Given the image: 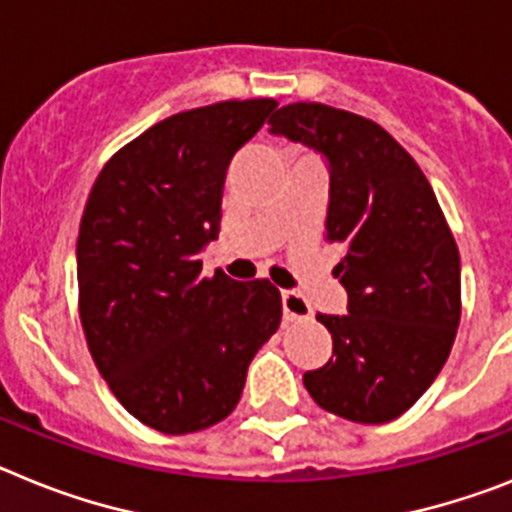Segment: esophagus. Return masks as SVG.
Returning a JSON list of instances; mask_svg holds the SVG:
<instances>
[{
    "label": "esophagus",
    "instance_id": "34e87169",
    "mask_svg": "<svg viewBox=\"0 0 512 512\" xmlns=\"http://www.w3.org/2000/svg\"><path fill=\"white\" fill-rule=\"evenodd\" d=\"M281 301H283V317H286L288 322H293V319H306L311 314L309 304H306V299L301 296V293L283 291Z\"/></svg>",
    "mask_w": 512,
    "mask_h": 512
}]
</instances>
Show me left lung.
<instances>
[{
    "label": "left lung",
    "mask_w": 512,
    "mask_h": 512,
    "mask_svg": "<svg viewBox=\"0 0 512 512\" xmlns=\"http://www.w3.org/2000/svg\"><path fill=\"white\" fill-rule=\"evenodd\" d=\"M270 133L327 159V239L348 314H317L332 358L304 373L311 399L345 420H397L441 373L461 319V260L428 177L379 123L293 102Z\"/></svg>",
    "instance_id": "left-lung-1"
}]
</instances>
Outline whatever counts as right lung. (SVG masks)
Wrapping results in <instances>:
<instances>
[{
    "mask_svg": "<svg viewBox=\"0 0 512 512\" xmlns=\"http://www.w3.org/2000/svg\"><path fill=\"white\" fill-rule=\"evenodd\" d=\"M278 102L226 100L164 118L97 175L77 239L79 317L118 402L167 435L231 415L281 324L270 281L201 278L231 157Z\"/></svg>",
    "mask_w": 512,
    "mask_h": 512,
    "instance_id": "right-lung-1",
    "label": "right lung"
}]
</instances>
